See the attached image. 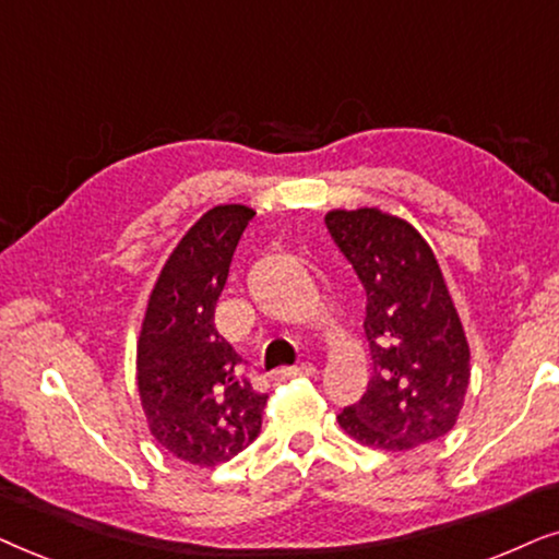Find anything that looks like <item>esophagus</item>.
Wrapping results in <instances>:
<instances>
[{
	"label": "esophagus",
	"mask_w": 559,
	"mask_h": 559,
	"mask_svg": "<svg viewBox=\"0 0 559 559\" xmlns=\"http://www.w3.org/2000/svg\"><path fill=\"white\" fill-rule=\"evenodd\" d=\"M281 373H284L286 378H311V376H317V368L311 366V362H301V366L284 368Z\"/></svg>",
	"instance_id": "obj_1"
}]
</instances>
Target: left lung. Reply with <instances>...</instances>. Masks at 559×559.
Segmentation results:
<instances>
[{
  "label": "left lung",
  "instance_id": "left-lung-1",
  "mask_svg": "<svg viewBox=\"0 0 559 559\" xmlns=\"http://www.w3.org/2000/svg\"><path fill=\"white\" fill-rule=\"evenodd\" d=\"M326 227L366 288L373 381L337 416L373 450L406 452L455 427L471 383V345L429 242L378 206L326 212Z\"/></svg>",
  "mask_w": 559,
  "mask_h": 559
}]
</instances>
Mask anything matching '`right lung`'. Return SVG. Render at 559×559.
Segmentation results:
<instances>
[{"mask_svg": "<svg viewBox=\"0 0 559 559\" xmlns=\"http://www.w3.org/2000/svg\"><path fill=\"white\" fill-rule=\"evenodd\" d=\"M255 210L219 204L189 227L160 267L138 337L147 429L183 463L214 467L260 435L267 393L237 376L240 355L214 324L229 263Z\"/></svg>", "mask_w": 559, "mask_h": 559, "instance_id": "1", "label": "right lung"}]
</instances>
